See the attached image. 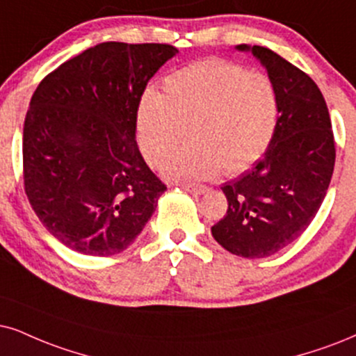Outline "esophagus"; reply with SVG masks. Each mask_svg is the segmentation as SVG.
<instances>
[{
	"instance_id": "34e87169",
	"label": "esophagus",
	"mask_w": 356,
	"mask_h": 356,
	"mask_svg": "<svg viewBox=\"0 0 356 356\" xmlns=\"http://www.w3.org/2000/svg\"><path fill=\"white\" fill-rule=\"evenodd\" d=\"M181 187L186 192L193 193V195H202V193L207 192V187L205 186H195V184H182Z\"/></svg>"
}]
</instances>
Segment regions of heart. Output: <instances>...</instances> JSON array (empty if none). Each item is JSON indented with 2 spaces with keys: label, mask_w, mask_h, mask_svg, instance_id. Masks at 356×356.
I'll use <instances>...</instances> for the list:
<instances>
[{
  "label": "heart",
  "mask_w": 356,
  "mask_h": 356,
  "mask_svg": "<svg viewBox=\"0 0 356 356\" xmlns=\"http://www.w3.org/2000/svg\"><path fill=\"white\" fill-rule=\"evenodd\" d=\"M277 97L271 79L246 72L222 58H209L172 72L164 95L147 90L136 111V136L143 156L159 165L181 145H191L165 161L170 181H205L253 165L271 145Z\"/></svg>",
  "instance_id": "obj_1"
}]
</instances>
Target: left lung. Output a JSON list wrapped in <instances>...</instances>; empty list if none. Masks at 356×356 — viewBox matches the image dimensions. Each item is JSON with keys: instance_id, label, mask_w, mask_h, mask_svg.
<instances>
[{"instance_id": "left-lung-1", "label": "left lung", "mask_w": 356, "mask_h": 356, "mask_svg": "<svg viewBox=\"0 0 356 356\" xmlns=\"http://www.w3.org/2000/svg\"><path fill=\"white\" fill-rule=\"evenodd\" d=\"M268 72L277 97L271 145L254 168L222 187L227 215L211 235L232 254L266 258L305 232L334 174L335 143L322 92L271 49L241 44Z\"/></svg>"}]
</instances>
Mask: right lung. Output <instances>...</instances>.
<instances>
[{
	"label": "right lung",
	"instance_id": "add662e5",
	"mask_svg": "<svg viewBox=\"0 0 356 356\" xmlns=\"http://www.w3.org/2000/svg\"><path fill=\"white\" fill-rule=\"evenodd\" d=\"M179 51L169 44L102 42L47 75L22 129L24 188L52 236L88 256L128 248L165 186L136 143L149 80Z\"/></svg>",
	"mask_w": 356,
	"mask_h": 356
}]
</instances>
